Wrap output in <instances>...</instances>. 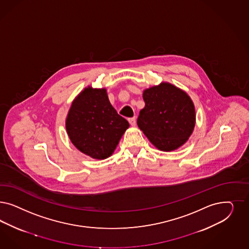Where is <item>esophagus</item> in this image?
Listing matches in <instances>:
<instances>
[{
  "mask_svg": "<svg viewBox=\"0 0 249 249\" xmlns=\"http://www.w3.org/2000/svg\"><path fill=\"white\" fill-rule=\"evenodd\" d=\"M128 122L129 124H130L132 126H135V125H136V123H137V121H136V118H135V117H133V118H129Z\"/></svg>",
  "mask_w": 249,
  "mask_h": 249,
  "instance_id": "1",
  "label": "esophagus"
}]
</instances>
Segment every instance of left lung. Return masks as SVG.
Listing matches in <instances>:
<instances>
[{
  "instance_id": "1",
  "label": "left lung",
  "mask_w": 249,
  "mask_h": 249,
  "mask_svg": "<svg viewBox=\"0 0 249 249\" xmlns=\"http://www.w3.org/2000/svg\"><path fill=\"white\" fill-rule=\"evenodd\" d=\"M144 107L137 125L158 149L170 152L184 144L196 122L191 97L175 85L161 82L143 91Z\"/></svg>"
}]
</instances>
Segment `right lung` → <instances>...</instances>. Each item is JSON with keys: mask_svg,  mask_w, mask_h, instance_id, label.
I'll list each match as a JSON object with an SVG mask.
<instances>
[{"mask_svg": "<svg viewBox=\"0 0 249 249\" xmlns=\"http://www.w3.org/2000/svg\"><path fill=\"white\" fill-rule=\"evenodd\" d=\"M129 123L111 105L106 89L88 86L73 100L66 130L74 146L95 160L112 156Z\"/></svg>", "mask_w": 249, "mask_h": 249, "instance_id": "1", "label": "right lung"}]
</instances>
